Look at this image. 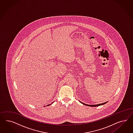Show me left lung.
I'll return each instance as SVG.
<instances>
[{
    "mask_svg": "<svg viewBox=\"0 0 133 133\" xmlns=\"http://www.w3.org/2000/svg\"><path fill=\"white\" fill-rule=\"evenodd\" d=\"M80 102H81V103H82L83 104H84V105H86V106H91V107H97V106H100V105L105 104L107 102H105L104 103H101V104H98L96 105H88L86 104H85L84 103H82V102H81V101H80Z\"/></svg>",
    "mask_w": 133,
    "mask_h": 133,
    "instance_id": "1",
    "label": "left lung"
}]
</instances>
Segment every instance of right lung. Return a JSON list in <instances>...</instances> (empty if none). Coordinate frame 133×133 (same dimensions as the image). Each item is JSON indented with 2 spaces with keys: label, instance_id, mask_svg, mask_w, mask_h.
<instances>
[{
  "label": "right lung",
  "instance_id": "1",
  "mask_svg": "<svg viewBox=\"0 0 133 133\" xmlns=\"http://www.w3.org/2000/svg\"><path fill=\"white\" fill-rule=\"evenodd\" d=\"M51 105V104L47 105V106H49V105Z\"/></svg>",
  "mask_w": 133,
  "mask_h": 133
}]
</instances>
